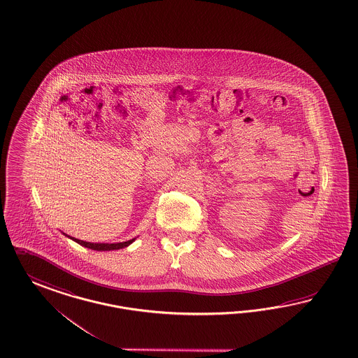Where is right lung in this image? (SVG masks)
I'll return each mask as SVG.
<instances>
[{"label":"right lung","mask_w":358,"mask_h":358,"mask_svg":"<svg viewBox=\"0 0 358 358\" xmlns=\"http://www.w3.org/2000/svg\"><path fill=\"white\" fill-rule=\"evenodd\" d=\"M67 236V234H66ZM69 237V236H67ZM71 240H73L75 243H79L81 246H85V248H90V249H92V250H99V252H103V250H118V249H122V248H127L129 246L130 243H133L136 238H131V240H129V241H125V243H87V241H81V240H78V238H73V237H69Z\"/></svg>","instance_id":"obj_1"}]
</instances>
